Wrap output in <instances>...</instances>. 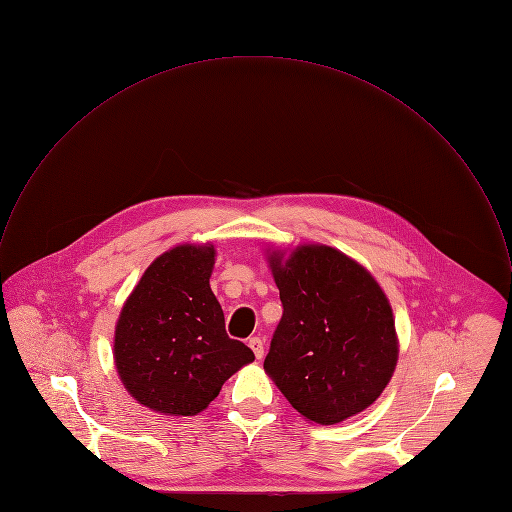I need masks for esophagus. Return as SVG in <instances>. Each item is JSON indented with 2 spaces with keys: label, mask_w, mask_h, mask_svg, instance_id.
Segmentation results:
<instances>
[{
  "label": "esophagus",
  "mask_w": 512,
  "mask_h": 512,
  "mask_svg": "<svg viewBox=\"0 0 512 512\" xmlns=\"http://www.w3.org/2000/svg\"><path fill=\"white\" fill-rule=\"evenodd\" d=\"M248 345H250V349L254 351L256 359H262V357H264V341L260 340V338H250Z\"/></svg>",
  "instance_id": "obj_1"
}]
</instances>
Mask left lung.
Listing matches in <instances>:
<instances>
[{"label": "left lung", "mask_w": 512, "mask_h": 512, "mask_svg": "<svg viewBox=\"0 0 512 512\" xmlns=\"http://www.w3.org/2000/svg\"><path fill=\"white\" fill-rule=\"evenodd\" d=\"M282 320L264 369L306 419L334 425L369 407L397 363L391 306L373 276L330 246L270 256Z\"/></svg>", "instance_id": "left-lung-1"}]
</instances>
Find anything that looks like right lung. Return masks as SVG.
I'll list each match as a JSON object with an SVG mask.
<instances>
[{
  "instance_id": "1",
  "label": "right lung",
  "mask_w": 512,
  "mask_h": 512,
  "mask_svg": "<svg viewBox=\"0 0 512 512\" xmlns=\"http://www.w3.org/2000/svg\"><path fill=\"white\" fill-rule=\"evenodd\" d=\"M212 246H176L157 258L123 306L115 363L129 393L169 415H196L254 353L232 340L210 290Z\"/></svg>"
}]
</instances>
